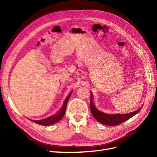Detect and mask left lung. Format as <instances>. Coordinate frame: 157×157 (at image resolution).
<instances>
[{
    "instance_id": "obj_1",
    "label": "left lung",
    "mask_w": 157,
    "mask_h": 157,
    "mask_svg": "<svg viewBox=\"0 0 157 157\" xmlns=\"http://www.w3.org/2000/svg\"><path fill=\"white\" fill-rule=\"evenodd\" d=\"M90 94H91V98H90V111H91L93 117L98 122L102 123L103 124L110 126L121 124V123L125 122L133 116L136 115L141 110L140 108L134 112L127 114H122V115L121 114H113V115H109V114L101 112L98 109H96V107L94 105L92 101L93 95L92 92H90Z\"/></svg>"
}]
</instances>
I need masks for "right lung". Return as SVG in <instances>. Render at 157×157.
Returning <instances> with one entry per match:
<instances>
[{
	"instance_id": "right-lung-1",
	"label": "right lung",
	"mask_w": 157,
	"mask_h": 157,
	"mask_svg": "<svg viewBox=\"0 0 157 157\" xmlns=\"http://www.w3.org/2000/svg\"><path fill=\"white\" fill-rule=\"evenodd\" d=\"M71 92H70L67 98H66V99L64 100V103L63 104L62 107H61L60 111L58 113L55 114V115L53 116L47 118H45V119H42V120H40V121H34V122L36 123V124H38L42 125V126H50V125H52L53 124H55L56 122H59L65 115V113L66 111V107H67V104L69 99L71 95Z\"/></svg>"
}]
</instances>
